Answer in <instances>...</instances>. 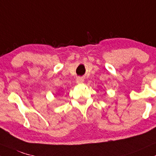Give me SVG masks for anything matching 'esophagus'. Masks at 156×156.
I'll list each match as a JSON object with an SVG mask.
<instances>
[{"label":"esophagus","instance_id":"obj_1","mask_svg":"<svg viewBox=\"0 0 156 156\" xmlns=\"http://www.w3.org/2000/svg\"><path fill=\"white\" fill-rule=\"evenodd\" d=\"M76 82L77 84H82L84 82V79L83 77H77L76 80Z\"/></svg>","mask_w":156,"mask_h":156}]
</instances>
